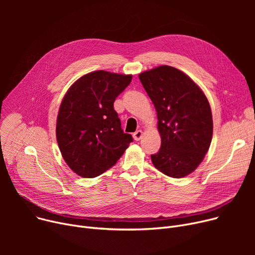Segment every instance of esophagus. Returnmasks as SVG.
Wrapping results in <instances>:
<instances>
[{
    "mask_svg": "<svg viewBox=\"0 0 255 255\" xmlns=\"http://www.w3.org/2000/svg\"><path fill=\"white\" fill-rule=\"evenodd\" d=\"M142 137V131L141 130H137L134 133H133V138L135 140H139Z\"/></svg>",
    "mask_w": 255,
    "mask_h": 255,
    "instance_id": "esophagus-1",
    "label": "esophagus"
}]
</instances>
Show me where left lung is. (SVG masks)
Wrapping results in <instances>:
<instances>
[{
  "instance_id": "1",
  "label": "left lung",
  "mask_w": 255,
  "mask_h": 255,
  "mask_svg": "<svg viewBox=\"0 0 255 255\" xmlns=\"http://www.w3.org/2000/svg\"><path fill=\"white\" fill-rule=\"evenodd\" d=\"M158 117L161 146L154 166L171 178L188 176L203 161L213 136L209 101L193 80L170 66L138 75Z\"/></svg>"
}]
</instances>
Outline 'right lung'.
Here are the masks:
<instances>
[{
    "label": "right lung",
    "mask_w": 255,
    "mask_h": 255,
    "mask_svg": "<svg viewBox=\"0 0 255 255\" xmlns=\"http://www.w3.org/2000/svg\"><path fill=\"white\" fill-rule=\"evenodd\" d=\"M132 75L103 70L88 73L64 96L56 134L66 163L78 176L95 178L114 166L133 140L114 109Z\"/></svg>",
    "instance_id": "obj_1"
}]
</instances>
